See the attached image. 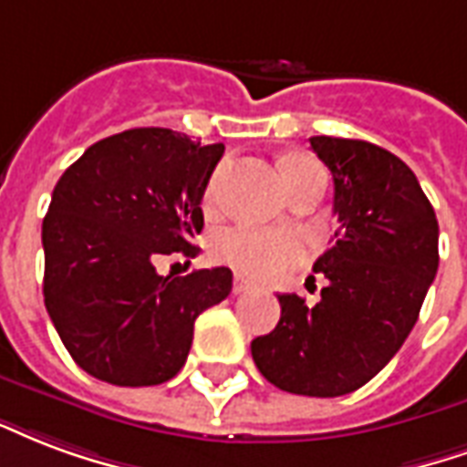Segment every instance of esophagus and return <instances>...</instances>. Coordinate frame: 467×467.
I'll return each instance as SVG.
<instances>
[{
	"mask_svg": "<svg viewBox=\"0 0 467 467\" xmlns=\"http://www.w3.org/2000/svg\"><path fill=\"white\" fill-rule=\"evenodd\" d=\"M248 288H251V281H246L241 274L234 275V294H246Z\"/></svg>",
	"mask_w": 467,
	"mask_h": 467,
	"instance_id": "34e87169",
	"label": "esophagus"
}]
</instances>
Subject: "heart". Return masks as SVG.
<instances>
[{
  "label": "heart",
  "instance_id": "obj_1",
  "mask_svg": "<svg viewBox=\"0 0 467 467\" xmlns=\"http://www.w3.org/2000/svg\"><path fill=\"white\" fill-rule=\"evenodd\" d=\"M321 166L313 161L311 156H291L284 161L285 182L291 183L301 179L304 173L318 171ZM216 193H219V173L211 176L206 193H203V206L213 209L216 206ZM213 256L221 264H226L234 271L254 278H275L296 264H301L306 256V246L301 238L288 231H264V229H229L221 231L213 238Z\"/></svg>",
  "mask_w": 467,
  "mask_h": 467
}]
</instances>
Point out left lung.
I'll list each match as a JSON object with an SVG mask.
<instances>
[{"instance_id":"8db88e82","label":"left lung","mask_w":467,"mask_h":467,"mask_svg":"<svg viewBox=\"0 0 467 467\" xmlns=\"http://www.w3.org/2000/svg\"><path fill=\"white\" fill-rule=\"evenodd\" d=\"M333 173L336 244L313 264L321 301L278 296L274 331L251 341L261 376L296 396L366 386L406 343L438 271V219L415 173L358 139L311 136Z\"/></svg>"}]
</instances>
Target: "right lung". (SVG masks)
I'll return each instance as SVG.
<instances>
[{"mask_svg": "<svg viewBox=\"0 0 467 467\" xmlns=\"http://www.w3.org/2000/svg\"><path fill=\"white\" fill-rule=\"evenodd\" d=\"M223 144L171 129L101 139L54 186L42 223L44 306L77 366L111 386H159L186 363L193 321L231 294L226 266L159 275L193 258L201 199Z\"/></svg>", "mask_w": 467, "mask_h": 467, "instance_id": "add662e5", "label": "right lung"}]
</instances>
